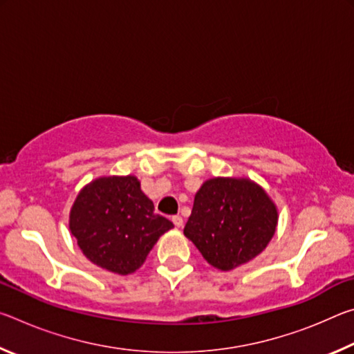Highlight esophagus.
Masks as SVG:
<instances>
[{"instance_id":"1","label":"esophagus","mask_w":354,"mask_h":354,"mask_svg":"<svg viewBox=\"0 0 354 354\" xmlns=\"http://www.w3.org/2000/svg\"><path fill=\"white\" fill-rule=\"evenodd\" d=\"M171 221H173V223H175V226H176V227H181V226L184 225V220H183L181 215H173V217H171Z\"/></svg>"}]
</instances>
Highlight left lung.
<instances>
[{"instance_id": "1", "label": "left lung", "mask_w": 354, "mask_h": 354, "mask_svg": "<svg viewBox=\"0 0 354 354\" xmlns=\"http://www.w3.org/2000/svg\"><path fill=\"white\" fill-rule=\"evenodd\" d=\"M278 225V209L247 178H212L196 192L184 236L218 270H232L262 253Z\"/></svg>"}]
</instances>
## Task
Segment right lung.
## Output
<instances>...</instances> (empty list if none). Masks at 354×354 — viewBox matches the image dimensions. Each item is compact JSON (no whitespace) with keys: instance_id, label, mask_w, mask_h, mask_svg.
<instances>
[{"instance_id":"1","label":"right lung","mask_w":354,"mask_h":354,"mask_svg":"<svg viewBox=\"0 0 354 354\" xmlns=\"http://www.w3.org/2000/svg\"><path fill=\"white\" fill-rule=\"evenodd\" d=\"M173 223L159 214L136 176H103L87 184L70 211V231L95 266L129 274L142 267Z\"/></svg>"}]
</instances>
